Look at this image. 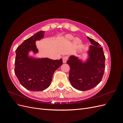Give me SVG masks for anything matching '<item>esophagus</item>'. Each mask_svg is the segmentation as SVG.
Listing matches in <instances>:
<instances>
[{"label": "esophagus", "instance_id": "obj_1", "mask_svg": "<svg viewBox=\"0 0 123 123\" xmlns=\"http://www.w3.org/2000/svg\"><path fill=\"white\" fill-rule=\"evenodd\" d=\"M68 59V57L67 56H64V57H62V61L64 63H66L67 61V60Z\"/></svg>", "mask_w": 123, "mask_h": 123}]
</instances>
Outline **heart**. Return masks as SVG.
<instances>
[{"label": "heart", "mask_w": 123, "mask_h": 123, "mask_svg": "<svg viewBox=\"0 0 123 123\" xmlns=\"http://www.w3.org/2000/svg\"><path fill=\"white\" fill-rule=\"evenodd\" d=\"M66 38H67V39H68V40H72L74 38L73 36L71 35H67L66 36ZM75 42L76 43H80V39L79 38H76L75 39Z\"/></svg>", "instance_id": "obj_1"}]
</instances>
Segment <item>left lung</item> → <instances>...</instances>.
<instances>
[{
  "label": "left lung",
  "mask_w": 123,
  "mask_h": 123,
  "mask_svg": "<svg viewBox=\"0 0 123 123\" xmlns=\"http://www.w3.org/2000/svg\"><path fill=\"white\" fill-rule=\"evenodd\" d=\"M87 38L92 45L89 47L87 61L83 62L72 55L67 62L70 67V83L80 91L89 90L96 86L102 80L105 68V56L101 45L89 37Z\"/></svg>",
  "instance_id": "1"
}]
</instances>
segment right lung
Instances as JSON below:
<instances>
[{"instance_id":"add662e5","label":"right lung","mask_w":123,"mask_h":123,"mask_svg":"<svg viewBox=\"0 0 123 123\" xmlns=\"http://www.w3.org/2000/svg\"><path fill=\"white\" fill-rule=\"evenodd\" d=\"M44 31H39L25 40L16 49L15 74L20 84L33 91L45 90L50 86L55 71L62 64V60L29 56V52H38L35 42L43 37Z\"/></svg>"}]
</instances>
